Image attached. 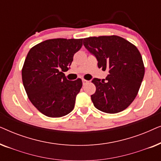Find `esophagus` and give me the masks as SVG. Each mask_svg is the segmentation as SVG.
Segmentation results:
<instances>
[{"instance_id":"1","label":"esophagus","mask_w":161,"mask_h":161,"mask_svg":"<svg viewBox=\"0 0 161 161\" xmlns=\"http://www.w3.org/2000/svg\"><path fill=\"white\" fill-rule=\"evenodd\" d=\"M82 81H83V85H85L86 83H87L88 82H89V81L86 80H85V79H83Z\"/></svg>"}]
</instances>
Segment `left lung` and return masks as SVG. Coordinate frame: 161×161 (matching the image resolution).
I'll list each match as a JSON object with an SVG mask.
<instances>
[{
  "label": "left lung",
  "mask_w": 161,
  "mask_h": 161,
  "mask_svg": "<svg viewBox=\"0 0 161 161\" xmlns=\"http://www.w3.org/2000/svg\"><path fill=\"white\" fill-rule=\"evenodd\" d=\"M83 45L96 57L98 67L108 75L105 80L94 78L96 92L91 96L96 108L108 114L126 109L137 95L144 76L142 55L135 45L122 37L91 36Z\"/></svg>",
  "instance_id": "obj_1"
}]
</instances>
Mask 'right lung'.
I'll return each instance as SVG.
<instances>
[{
    "label": "right lung",
    "instance_id": "obj_1",
    "mask_svg": "<svg viewBox=\"0 0 161 161\" xmlns=\"http://www.w3.org/2000/svg\"><path fill=\"white\" fill-rule=\"evenodd\" d=\"M83 45V39H52L29 50L22 69L24 88L31 102L48 117H61L75 107L82 80H69L64 73L73 56Z\"/></svg>",
    "mask_w": 161,
    "mask_h": 161
}]
</instances>
